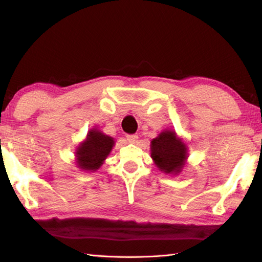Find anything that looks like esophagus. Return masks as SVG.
<instances>
[{"label": "esophagus", "mask_w": 262, "mask_h": 262, "mask_svg": "<svg viewBox=\"0 0 262 262\" xmlns=\"http://www.w3.org/2000/svg\"><path fill=\"white\" fill-rule=\"evenodd\" d=\"M126 140L131 142V144H136L137 140H138V136L136 135H127L126 136Z\"/></svg>", "instance_id": "obj_1"}]
</instances>
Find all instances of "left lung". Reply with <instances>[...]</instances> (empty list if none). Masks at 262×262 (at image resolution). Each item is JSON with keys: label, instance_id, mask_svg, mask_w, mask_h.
Segmentation results:
<instances>
[{"label": "left lung", "instance_id": "obj_1", "mask_svg": "<svg viewBox=\"0 0 262 262\" xmlns=\"http://www.w3.org/2000/svg\"><path fill=\"white\" fill-rule=\"evenodd\" d=\"M150 154L156 166L166 174L180 173L187 160V146L172 130H164L150 142Z\"/></svg>", "mask_w": 262, "mask_h": 262}]
</instances>
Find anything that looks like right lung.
Segmentation results:
<instances>
[{
	"instance_id": "1",
	"label": "right lung",
	"mask_w": 262,
	"mask_h": 262,
	"mask_svg": "<svg viewBox=\"0 0 262 262\" xmlns=\"http://www.w3.org/2000/svg\"><path fill=\"white\" fill-rule=\"evenodd\" d=\"M115 141L97 129L89 131L86 139L77 147L76 164L81 170L96 171L103 164Z\"/></svg>"
}]
</instances>
